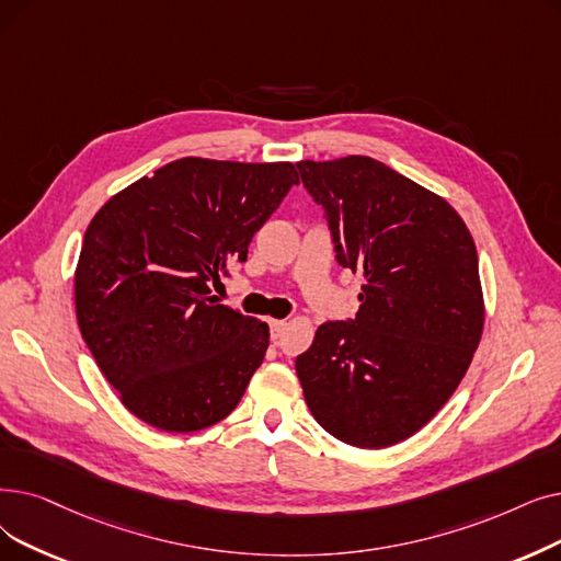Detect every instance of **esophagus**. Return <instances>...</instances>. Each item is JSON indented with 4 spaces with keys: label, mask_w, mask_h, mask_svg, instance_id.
<instances>
[{
    "label": "esophagus",
    "mask_w": 561,
    "mask_h": 561,
    "mask_svg": "<svg viewBox=\"0 0 561 561\" xmlns=\"http://www.w3.org/2000/svg\"><path fill=\"white\" fill-rule=\"evenodd\" d=\"M284 330H286V321H275V319L271 321V336L273 339H279Z\"/></svg>",
    "instance_id": "esophagus-1"
}]
</instances>
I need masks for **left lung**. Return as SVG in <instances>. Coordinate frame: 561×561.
I'll return each mask as SVG.
<instances>
[{
    "mask_svg": "<svg viewBox=\"0 0 561 561\" xmlns=\"http://www.w3.org/2000/svg\"><path fill=\"white\" fill-rule=\"evenodd\" d=\"M325 213L336 261L364 275L355 321H328L298 355L313 420L357 449L426 426L456 392L485 307L472 233L456 208L367 156L300 160Z\"/></svg>",
    "mask_w": 561,
    "mask_h": 561,
    "instance_id": "8db88e82",
    "label": "left lung"
}]
</instances>
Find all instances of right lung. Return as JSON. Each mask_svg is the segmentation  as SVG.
<instances>
[{"label": "right lung", "mask_w": 561, "mask_h": 561, "mask_svg": "<svg viewBox=\"0 0 561 561\" xmlns=\"http://www.w3.org/2000/svg\"><path fill=\"white\" fill-rule=\"evenodd\" d=\"M300 183L294 162L181 158L93 215L76 267V313L118 401L167 433L202 431L238 405L271 328L217 305L210 282Z\"/></svg>", "instance_id": "right-lung-1"}]
</instances>
